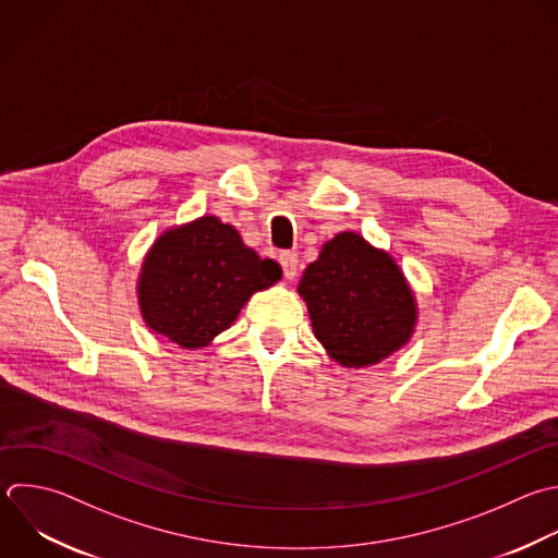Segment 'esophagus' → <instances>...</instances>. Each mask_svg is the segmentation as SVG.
<instances>
[{
  "label": "esophagus",
  "mask_w": 558,
  "mask_h": 558,
  "mask_svg": "<svg viewBox=\"0 0 558 558\" xmlns=\"http://www.w3.org/2000/svg\"><path fill=\"white\" fill-rule=\"evenodd\" d=\"M279 264L283 268V277L286 279H294L296 277V268H299V255L292 251H283L279 255Z\"/></svg>",
  "instance_id": "34e87169"
}]
</instances>
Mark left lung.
Returning <instances> with one entry per match:
<instances>
[{"mask_svg": "<svg viewBox=\"0 0 558 558\" xmlns=\"http://www.w3.org/2000/svg\"><path fill=\"white\" fill-rule=\"evenodd\" d=\"M296 290L314 336L344 368L392 355L416 325V301L395 259L351 231L323 244Z\"/></svg>", "mask_w": 558, "mask_h": 558, "instance_id": "obj_1", "label": "left lung"}]
</instances>
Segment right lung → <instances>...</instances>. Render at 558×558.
I'll use <instances>...</instances> for the list:
<instances>
[{
  "mask_svg": "<svg viewBox=\"0 0 558 558\" xmlns=\"http://www.w3.org/2000/svg\"><path fill=\"white\" fill-rule=\"evenodd\" d=\"M279 279L277 262L262 259L231 225L203 216L155 240L137 281L140 310L155 333L201 349L233 325L251 294Z\"/></svg>",
  "mask_w": 558,
  "mask_h": 558,
  "instance_id": "1",
  "label": "right lung"
}]
</instances>
